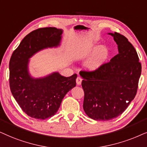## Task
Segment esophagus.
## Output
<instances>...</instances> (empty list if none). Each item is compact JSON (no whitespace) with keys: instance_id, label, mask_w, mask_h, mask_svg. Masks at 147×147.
I'll list each match as a JSON object with an SVG mask.
<instances>
[{"instance_id":"obj_1","label":"esophagus","mask_w":147,"mask_h":147,"mask_svg":"<svg viewBox=\"0 0 147 147\" xmlns=\"http://www.w3.org/2000/svg\"><path fill=\"white\" fill-rule=\"evenodd\" d=\"M81 82H82V79L81 77H78L77 78V79H76V83H77V85H79L81 84Z\"/></svg>"}]
</instances>
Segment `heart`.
I'll list each match as a JSON object with an SVG mask.
<instances>
[{
  "label": "heart",
  "mask_w": 147,
  "mask_h": 147,
  "mask_svg": "<svg viewBox=\"0 0 147 147\" xmlns=\"http://www.w3.org/2000/svg\"><path fill=\"white\" fill-rule=\"evenodd\" d=\"M97 50L84 62V66L89 71H95L101 67L109 56V52L105 47L97 46Z\"/></svg>",
  "instance_id": "b5f03b06"
}]
</instances>
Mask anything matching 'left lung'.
Instances as JSON below:
<instances>
[{
    "mask_svg": "<svg viewBox=\"0 0 147 147\" xmlns=\"http://www.w3.org/2000/svg\"><path fill=\"white\" fill-rule=\"evenodd\" d=\"M118 45V54L93 72L81 71L85 97L83 109L90 118L107 121L122 114L136 95L141 64L128 39L108 33Z\"/></svg>",
    "mask_w": 147,
    "mask_h": 147,
    "instance_id": "obj_1",
    "label": "left lung"
}]
</instances>
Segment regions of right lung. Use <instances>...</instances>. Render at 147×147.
Masks as SVG:
<instances>
[{"label":"right lung","mask_w":147,"mask_h":147,"mask_svg":"<svg viewBox=\"0 0 147 147\" xmlns=\"http://www.w3.org/2000/svg\"><path fill=\"white\" fill-rule=\"evenodd\" d=\"M63 30L45 27L31 31L23 38L9 62L11 93L29 116L45 120L56 114L66 94L76 86L77 74L65 77L58 72L36 78L29 70V59L47 48L60 46Z\"/></svg>","instance_id":"obj_1"}]
</instances>
